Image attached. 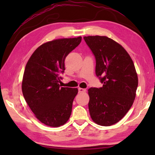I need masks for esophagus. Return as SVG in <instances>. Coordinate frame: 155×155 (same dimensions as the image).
Instances as JSON below:
<instances>
[{
	"label": "esophagus",
	"instance_id": "1",
	"mask_svg": "<svg viewBox=\"0 0 155 155\" xmlns=\"http://www.w3.org/2000/svg\"><path fill=\"white\" fill-rule=\"evenodd\" d=\"M86 91V90L85 89H83V88H78V92L79 93H84Z\"/></svg>",
	"mask_w": 155,
	"mask_h": 155
}]
</instances>
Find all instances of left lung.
<instances>
[{
    "label": "left lung",
    "instance_id": "left-lung-1",
    "mask_svg": "<svg viewBox=\"0 0 155 155\" xmlns=\"http://www.w3.org/2000/svg\"><path fill=\"white\" fill-rule=\"evenodd\" d=\"M96 59V74L103 87H91L88 107L93 121L108 127L118 122L133 105L138 78L132 59L106 36L84 37Z\"/></svg>",
    "mask_w": 155,
    "mask_h": 155
}]
</instances>
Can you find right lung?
I'll return each mask as SVG.
<instances>
[{"label":"right lung","instance_id":"right-lung-1","mask_svg":"<svg viewBox=\"0 0 155 155\" xmlns=\"http://www.w3.org/2000/svg\"><path fill=\"white\" fill-rule=\"evenodd\" d=\"M82 38L59 39L44 43L34 51L26 65L22 90L26 102L40 121L58 127L69 120L77 88L59 85L65 59Z\"/></svg>","mask_w":155,"mask_h":155}]
</instances>
